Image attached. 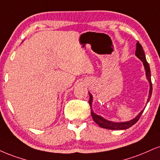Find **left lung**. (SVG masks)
<instances>
[{"label":"left lung","instance_id":"left-lung-1","mask_svg":"<svg viewBox=\"0 0 160 160\" xmlns=\"http://www.w3.org/2000/svg\"><path fill=\"white\" fill-rule=\"evenodd\" d=\"M136 56H137L138 58H139L142 62H143L144 67H145V72H146V76L148 80L149 81L150 83V90H149V96L148 99V102H149L150 98H151V93H152V83H151V70H150V67L148 63L146 58H145V52H144L143 48L142 47V45L139 44V41H137V47H136ZM90 95V99H89V104L90 106V108H91V104H92V95L89 92ZM144 110H142L140 113H139L137 117L134 118L133 119L131 120L129 122H113L111 121H108V120L104 119L103 117L102 116L96 115V113H94L92 110H90V113H91L92 118V119L94 120V122H96L97 125H98L101 128H106V129L109 130H125L128 129V128H131V126H133L134 124L137 123L138 120L139 119L140 116H142V113H143Z\"/></svg>","mask_w":160,"mask_h":160}]
</instances>
